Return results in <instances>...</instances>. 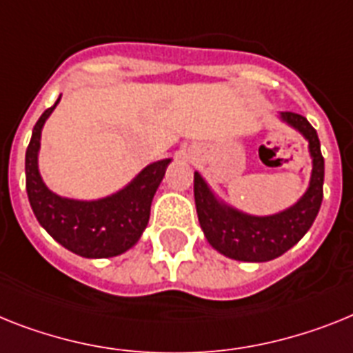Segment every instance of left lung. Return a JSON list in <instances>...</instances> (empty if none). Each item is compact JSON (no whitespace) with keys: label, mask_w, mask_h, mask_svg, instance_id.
Returning <instances> with one entry per match:
<instances>
[{"label":"left lung","mask_w":353,"mask_h":353,"mask_svg":"<svg viewBox=\"0 0 353 353\" xmlns=\"http://www.w3.org/2000/svg\"><path fill=\"white\" fill-rule=\"evenodd\" d=\"M287 124L308 141L312 157V176L307 193L294 203L270 216H252L220 202L205 180L194 173V203L203 234L218 252L240 261H270L287 252L312 227L323 200L325 159L316 130L299 113H281Z\"/></svg>","instance_id":"obj_1"}]
</instances>
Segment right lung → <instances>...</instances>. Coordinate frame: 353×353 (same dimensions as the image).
Here are the masks:
<instances>
[{
	"instance_id": "right-lung-1",
	"label": "right lung",
	"mask_w": 353,
	"mask_h": 353,
	"mask_svg": "<svg viewBox=\"0 0 353 353\" xmlns=\"http://www.w3.org/2000/svg\"><path fill=\"white\" fill-rule=\"evenodd\" d=\"M61 99V97H59ZM59 99L48 108L32 131L26 148V193L32 211L45 231L65 249L83 258H112L135 245L150 222V209L171 159L153 162L126 188L112 196L83 202L52 193L37 168L43 124Z\"/></svg>"
}]
</instances>
